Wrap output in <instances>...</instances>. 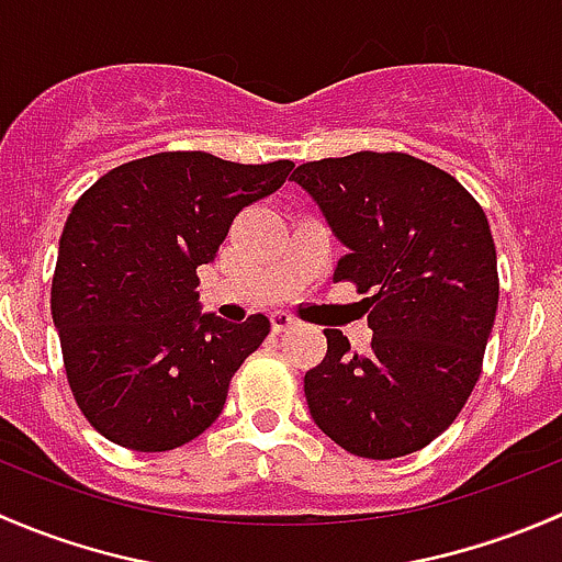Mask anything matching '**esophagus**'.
<instances>
[{"instance_id": "esophagus-1", "label": "esophagus", "mask_w": 562, "mask_h": 562, "mask_svg": "<svg viewBox=\"0 0 562 562\" xmlns=\"http://www.w3.org/2000/svg\"><path fill=\"white\" fill-rule=\"evenodd\" d=\"M296 317H293L291 313H274L271 315V328H274L277 334H282V331H288V328L291 326H296Z\"/></svg>"}]
</instances>
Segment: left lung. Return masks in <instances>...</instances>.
Listing matches in <instances>:
<instances>
[{
  "label": "left lung",
  "instance_id": "1",
  "mask_svg": "<svg viewBox=\"0 0 562 562\" xmlns=\"http://www.w3.org/2000/svg\"><path fill=\"white\" fill-rule=\"evenodd\" d=\"M350 249L334 280L367 293L372 345L323 328L304 375L315 424L345 451L394 459L451 427L481 375L497 313V252L484 209L451 173L405 151H356L299 166Z\"/></svg>",
  "mask_w": 562,
  "mask_h": 562
}]
</instances>
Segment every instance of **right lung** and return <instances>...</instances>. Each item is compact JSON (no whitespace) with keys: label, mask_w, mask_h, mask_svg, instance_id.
I'll return each instance as SVG.
<instances>
[{"label":"right lung","mask_w":562,"mask_h":562,"mask_svg":"<svg viewBox=\"0 0 562 562\" xmlns=\"http://www.w3.org/2000/svg\"><path fill=\"white\" fill-rule=\"evenodd\" d=\"M291 168L160 151L100 176L76 201L50 315L72 396L111 443L171 451L217 422L231 378L271 323L201 315L198 266L217 258L236 214L280 190Z\"/></svg>","instance_id":"1"}]
</instances>
